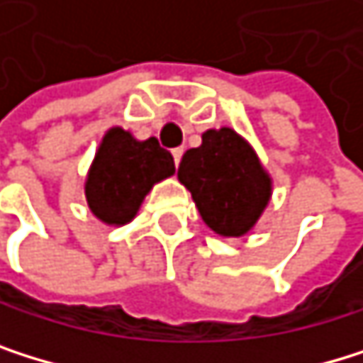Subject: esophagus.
I'll return each mask as SVG.
<instances>
[{"label": "esophagus", "instance_id": "1", "mask_svg": "<svg viewBox=\"0 0 363 363\" xmlns=\"http://www.w3.org/2000/svg\"><path fill=\"white\" fill-rule=\"evenodd\" d=\"M182 155H184V149H182V147L173 149V160H175V167H179V162H182Z\"/></svg>", "mask_w": 363, "mask_h": 363}]
</instances>
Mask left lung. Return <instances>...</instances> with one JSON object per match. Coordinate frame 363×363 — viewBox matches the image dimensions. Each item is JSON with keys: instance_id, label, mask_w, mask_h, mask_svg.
<instances>
[{"instance_id": "8db88e82", "label": "left lung", "mask_w": 363, "mask_h": 363, "mask_svg": "<svg viewBox=\"0 0 363 363\" xmlns=\"http://www.w3.org/2000/svg\"><path fill=\"white\" fill-rule=\"evenodd\" d=\"M201 147L188 149L177 177L199 214L220 235H245L270 199V177L255 151L233 130H208Z\"/></svg>"}]
</instances>
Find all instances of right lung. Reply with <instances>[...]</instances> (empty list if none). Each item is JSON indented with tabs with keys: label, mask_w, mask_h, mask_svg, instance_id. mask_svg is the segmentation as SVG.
Listing matches in <instances>:
<instances>
[{
	"label": "right lung",
	"mask_w": 363,
	"mask_h": 363,
	"mask_svg": "<svg viewBox=\"0 0 363 363\" xmlns=\"http://www.w3.org/2000/svg\"><path fill=\"white\" fill-rule=\"evenodd\" d=\"M175 173L173 155L155 138L134 140L121 128L110 130L86 179V201L108 225L130 223L155 182Z\"/></svg>",
	"instance_id": "obj_1"
}]
</instances>
